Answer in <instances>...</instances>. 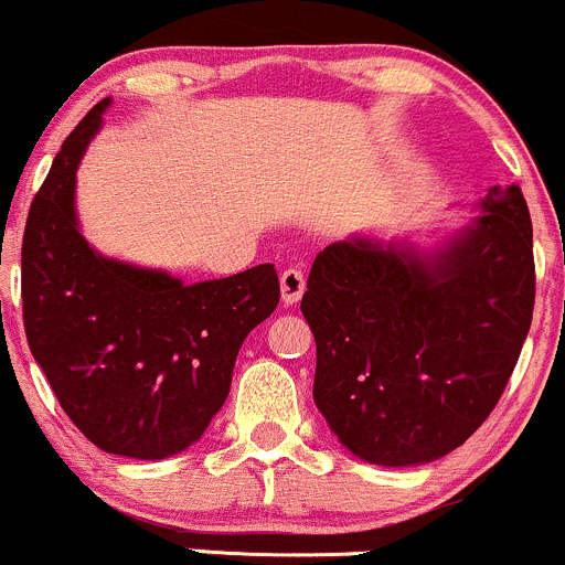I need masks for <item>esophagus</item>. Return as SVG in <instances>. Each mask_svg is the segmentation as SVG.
Wrapping results in <instances>:
<instances>
[{"mask_svg":"<svg viewBox=\"0 0 565 565\" xmlns=\"http://www.w3.org/2000/svg\"><path fill=\"white\" fill-rule=\"evenodd\" d=\"M305 271L301 269H285L280 275V290H282V301L285 305H296L305 294Z\"/></svg>","mask_w":565,"mask_h":565,"instance_id":"obj_1","label":"esophagus"}]
</instances>
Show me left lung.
I'll list each match as a JSON object with an SVG mask.
<instances>
[{
	"label": "left lung",
	"instance_id": "obj_1",
	"mask_svg": "<svg viewBox=\"0 0 565 565\" xmlns=\"http://www.w3.org/2000/svg\"><path fill=\"white\" fill-rule=\"evenodd\" d=\"M533 301V225L516 184L492 188L481 217L429 258L367 239L329 244L301 296L318 411L367 462L449 455L498 405Z\"/></svg>",
	"mask_w": 565,
	"mask_h": 565
}]
</instances>
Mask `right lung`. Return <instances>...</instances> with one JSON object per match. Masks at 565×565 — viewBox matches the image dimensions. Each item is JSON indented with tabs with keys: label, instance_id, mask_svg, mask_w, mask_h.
<instances>
[{
	"label": "right lung",
	"instance_id": "obj_1",
	"mask_svg": "<svg viewBox=\"0 0 565 565\" xmlns=\"http://www.w3.org/2000/svg\"><path fill=\"white\" fill-rule=\"evenodd\" d=\"M106 100L78 121L29 206L21 301L29 351L70 422L108 455L162 459L203 435L231 392L244 337L275 312L260 264L184 285L97 255L75 225V168Z\"/></svg>",
	"mask_w": 565,
	"mask_h": 565
}]
</instances>
